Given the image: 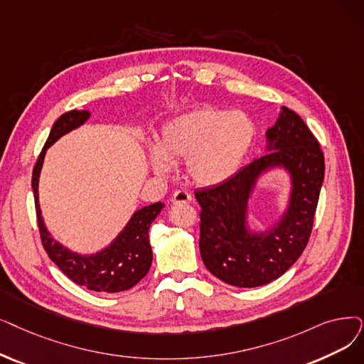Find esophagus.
<instances>
[{
    "mask_svg": "<svg viewBox=\"0 0 364 364\" xmlns=\"http://www.w3.org/2000/svg\"><path fill=\"white\" fill-rule=\"evenodd\" d=\"M191 200H192V195L188 193V192H186V191H177V192H173V195H172V198H171V202H172V203H181V202L187 203V202H191Z\"/></svg>",
    "mask_w": 364,
    "mask_h": 364,
    "instance_id": "obj_1",
    "label": "esophagus"
}]
</instances>
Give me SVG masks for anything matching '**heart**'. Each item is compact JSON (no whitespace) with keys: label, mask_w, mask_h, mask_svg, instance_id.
<instances>
[{"label":"heart","mask_w":364,"mask_h":364,"mask_svg":"<svg viewBox=\"0 0 364 364\" xmlns=\"http://www.w3.org/2000/svg\"><path fill=\"white\" fill-rule=\"evenodd\" d=\"M256 135L255 122L244 112L193 109L164 124L159 143L147 149V159L156 173H166L173 161L186 159L188 178L213 187L238 172Z\"/></svg>","instance_id":"heart-1"}]
</instances>
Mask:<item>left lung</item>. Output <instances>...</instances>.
Returning a JSON list of instances; mask_svg holds the SVG:
<instances>
[{"instance_id": "left-lung-1", "label": "left lung", "mask_w": 364, "mask_h": 364, "mask_svg": "<svg viewBox=\"0 0 364 364\" xmlns=\"http://www.w3.org/2000/svg\"><path fill=\"white\" fill-rule=\"evenodd\" d=\"M266 154L215 187L195 193L200 205L199 250L207 269L235 287H259L286 274L302 255L324 180L318 141L293 109L281 107L266 131ZM271 170L289 177L287 208L263 231L252 230L249 200Z\"/></svg>"}]
</instances>
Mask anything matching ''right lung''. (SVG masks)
Wrapping results in <instances>:
<instances>
[{"mask_svg": "<svg viewBox=\"0 0 364 364\" xmlns=\"http://www.w3.org/2000/svg\"><path fill=\"white\" fill-rule=\"evenodd\" d=\"M90 117L87 109H71L62 114L47 138L33 171V192L36 199L37 220L41 242L50 260L71 281L87 290L101 293H119L129 290L143 279L153 262V252L149 241V229L154 218L161 214L165 205L156 202L136 210L116 238L102 250L82 255L55 240L44 225L38 203V181L47 149L68 132L80 128Z\"/></svg>", "mask_w": 364, "mask_h": 364, "instance_id": "obj_1", "label": "right lung"}]
</instances>
